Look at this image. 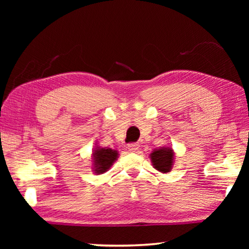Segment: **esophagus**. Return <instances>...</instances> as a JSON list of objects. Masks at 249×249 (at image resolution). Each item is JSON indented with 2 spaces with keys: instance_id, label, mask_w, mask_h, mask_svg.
I'll return each mask as SVG.
<instances>
[{
  "instance_id": "obj_1",
  "label": "esophagus",
  "mask_w": 249,
  "mask_h": 249,
  "mask_svg": "<svg viewBox=\"0 0 249 249\" xmlns=\"http://www.w3.org/2000/svg\"><path fill=\"white\" fill-rule=\"evenodd\" d=\"M127 148L129 151H132V153H135V151H137L138 148H140V145L137 144V142H132V144H128Z\"/></svg>"
}]
</instances>
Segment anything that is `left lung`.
<instances>
[{"label": "left lung", "instance_id": "left-lung-1", "mask_svg": "<svg viewBox=\"0 0 249 249\" xmlns=\"http://www.w3.org/2000/svg\"><path fill=\"white\" fill-rule=\"evenodd\" d=\"M149 158L156 170L167 174L171 170L172 165H174L175 153L171 147H160V148L153 150Z\"/></svg>", "mask_w": 249, "mask_h": 249}]
</instances>
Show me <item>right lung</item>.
<instances>
[{
  "label": "right lung",
  "instance_id": "obj_1",
  "mask_svg": "<svg viewBox=\"0 0 249 249\" xmlns=\"http://www.w3.org/2000/svg\"><path fill=\"white\" fill-rule=\"evenodd\" d=\"M119 157L117 150L107 148V147L95 146V148L92 151V170L95 175H102L107 172L113 163Z\"/></svg>",
  "mask_w": 249,
  "mask_h": 249
}]
</instances>
